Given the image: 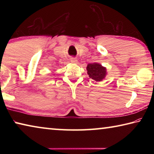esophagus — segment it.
Instances as JSON below:
<instances>
[{"instance_id":"esophagus-1","label":"esophagus","mask_w":154,"mask_h":154,"mask_svg":"<svg viewBox=\"0 0 154 154\" xmlns=\"http://www.w3.org/2000/svg\"><path fill=\"white\" fill-rule=\"evenodd\" d=\"M71 62L73 64H77V60L76 58H71Z\"/></svg>"}]
</instances>
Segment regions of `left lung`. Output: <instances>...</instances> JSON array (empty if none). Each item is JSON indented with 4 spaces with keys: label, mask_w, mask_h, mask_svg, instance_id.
<instances>
[{
    "label": "left lung",
    "mask_w": 154,
    "mask_h": 154,
    "mask_svg": "<svg viewBox=\"0 0 154 154\" xmlns=\"http://www.w3.org/2000/svg\"><path fill=\"white\" fill-rule=\"evenodd\" d=\"M86 70L89 77L96 82H101L105 79L106 75H107L106 67H104L100 64L96 63V62L88 64Z\"/></svg>",
    "instance_id": "1"
}]
</instances>
